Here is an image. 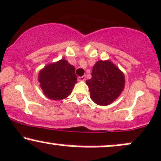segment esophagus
<instances>
[{
    "label": "esophagus",
    "instance_id": "1",
    "mask_svg": "<svg viewBox=\"0 0 161 161\" xmlns=\"http://www.w3.org/2000/svg\"><path fill=\"white\" fill-rule=\"evenodd\" d=\"M78 80H79V81H85V80H86V75L78 77Z\"/></svg>",
    "mask_w": 161,
    "mask_h": 161
}]
</instances>
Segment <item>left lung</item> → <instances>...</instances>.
<instances>
[{
	"instance_id": "8db88e82",
	"label": "left lung",
	"mask_w": 161,
	"mask_h": 161,
	"mask_svg": "<svg viewBox=\"0 0 161 161\" xmlns=\"http://www.w3.org/2000/svg\"><path fill=\"white\" fill-rule=\"evenodd\" d=\"M123 72L110 60L98 61L94 65L92 78L86 81L90 98L98 105L112 104L125 88Z\"/></svg>"
}]
</instances>
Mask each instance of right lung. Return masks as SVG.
<instances>
[{
    "mask_svg": "<svg viewBox=\"0 0 161 161\" xmlns=\"http://www.w3.org/2000/svg\"><path fill=\"white\" fill-rule=\"evenodd\" d=\"M38 79L44 95L52 100L67 98L77 82L75 68L64 59L47 65L39 72Z\"/></svg>",
    "mask_w": 161,
    "mask_h": 161,
    "instance_id": "add662e5",
    "label": "right lung"
}]
</instances>
